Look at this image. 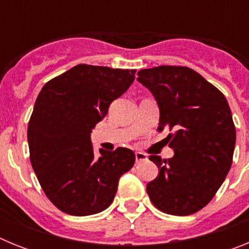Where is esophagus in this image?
I'll use <instances>...</instances> for the list:
<instances>
[{
	"instance_id": "34e87169",
	"label": "esophagus",
	"mask_w": 249,
	"mask_h": 249,
	"mask_svg": "<svg viewBox=\"0 0 249 249\" xmlns=\"http://www.w3.org/2000/svg\"><path fill=\"white\" fill-rule=\"evenodd\" d=\"M147 160V156L142 152H136V162H143Z\"/></svg>"
}]
</instances>
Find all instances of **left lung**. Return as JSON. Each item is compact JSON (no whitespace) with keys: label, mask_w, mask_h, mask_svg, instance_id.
Segmentation results:
<instances>
[{"label":"left lung","mask_w":249,"mask_h":249,"mask_svg":"<svg viewBox=\"0 0 249 249\" xmlns=\"http://www.w3.org/2000/svg\"><path fill=\"white\" fill-rule=\"evenodd\" d=\"M137 81L160 108L158 132L169 133L172 158L149 156L158 167L147 193L158 210L188 215L202 210L218 191L232 164L236 128L221 91L188 67L158 66L141 70Z\"/></svg>","instance_id":"1"}]
</instances>
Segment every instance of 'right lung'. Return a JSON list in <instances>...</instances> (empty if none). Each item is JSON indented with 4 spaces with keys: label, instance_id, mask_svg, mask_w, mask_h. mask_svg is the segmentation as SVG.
Returning a JSON list of instances; mask_svg holds the SVG:
<instances>
[{
    "label": "right lung",
    "instance_id": "obj_1",
    "mask_svg": "<svg viewBox=\"0 0 249 249\" xmlns=\"http://www.w3.org/2000/svg\"><path fill=\"white\" fill-rule=\"evenodd\" d=\"M136 70L78 65L48 81L28 122L30 160L43 192L62 212L89 215L113 202L118 181L135 164L133 151L100 148L92 128L135 81Z\"/></svg>",
    "mask_w": 249,
    "mask_h": 249
}]
</instances>
